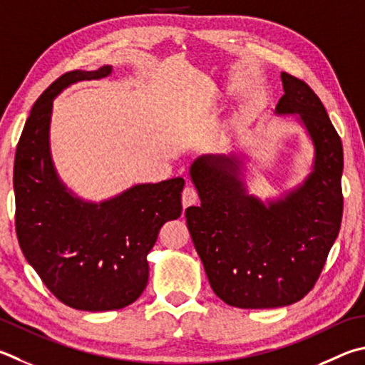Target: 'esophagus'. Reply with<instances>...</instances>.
<instances>
[{
  "label": "esophagus",
  "mask_w": 365,
  "mask_h": 365,
  "mask_svg": "<svg viewBox=\"0 0 365 365\" xmlns=\"http://www.w3.org/2000/svg\"><path fill=\"white\" fill-rule=\"evenodd\" d=\"M197 200H200V197H197V191L193 187H190V185H187V187H185L183 191H182L183 209H187V207H190V205L196 204Z\"/></svg>",
  "instance_id": "1"
}]
</instances>
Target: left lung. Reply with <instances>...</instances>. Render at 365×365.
<instances>
[{"mask_svg": "<svg viewBox=\"0 0 365 365\" xmlns=\"http://www.w3.org/2000/svg\"><path fill=\"white\" fill-rule=\"evenodd\" d=\"M276 115H298L313 142V169L302 185L263 202L247 193L244 156H200L190 168L201 204L185 210L191 240L218 298L236 308L292 304L319 277L339 236L343 147L309 86L281 73Z\"/></svg>", "mask_w": 365, "mask_h": 365, "instance_id": "left-lung-1", "label": "left lung"}]
</instances>
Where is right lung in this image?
<instances>
[{"instance_id": "right-lung-1", "label": "right lung", "mask_w": 365, "mask_h": 365, "mask_svg": "<svg viewBox=\"0 0 365 365\" xmlns=\"http://www.w3.org/2000/svg\"><path fill=\"white\" fill-rule=\"evenodd\" d=\"M110 73L105 65L56 79L33 105L14 161L16 233L26 262L58 300L81 311L134 303L147 287L158 233L182 214V177L138 183L97 204L73 195L57 175L49 147L54 98L73 83Z\"/></svg>"}]
</instances>
